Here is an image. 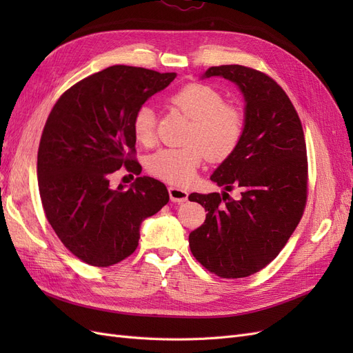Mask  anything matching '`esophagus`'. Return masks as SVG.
Returning <instances> with one entry per match:
<instances>
[{"instance_id":"1","label":"esophagus","mask_w":353,"mask_h":353,"mask_svg":"<svg viewBox=\"0 0 353 353\" xmlns=\"http://www.w3.org/2000/svg\"><path fill=\"white\" fill-rule=\"evenodd\" d=\"M169 197H170V200L175 201V203H183V201H187L188 193L183 188L169 187Z\"/></svg>"}]
</instances>
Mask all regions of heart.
Returning <instances> with one entry per match:
<instances>
[{
  "instance_id": "heart-1",
  "label": "heart",
  "mask_w": 353,
  "mask_h": 353,
  "mask_svg": "<svg viewBox=\"0 0 353 353\" xmlns=\"http://www.w3.org/2000/svg\"><path fill=\"white\" fill-rule=\"evenodd\" d=\"M170 108L191 119L184 147L160 148L147 159V170L156 178L185 185L194 178L203 160L221 162L239 147L244 134V116L236 105L208 83L193 82L169 95ZM156 131V113L150 105L138 108L132 117V134L141 145H152Z\"/></svg>"
}]
</instances>
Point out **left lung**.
<instances>
[{
  "mask_svg": "<svg viewBox=\"0 0 353 353\" xmlns=\"http://www.w3.org/2000/svg\"><path fill=\"white\" fill-rule=\"evenodd\" d=\"M239 85L245 100L244 134L239 147L210 179L222 194H190L208 210L190 232L191 253L221 279L259 272L283 250L307 200V157L303 128L285 91L268 74L241 65L209 68L205 78ZM242 188L234 201L227 193Z\"/></svg>",
  "mask_w": 353,
  "mask_h": 353,
  "instance_id": "left-lung-1",
  "label": "left lung"
}]
</instances>
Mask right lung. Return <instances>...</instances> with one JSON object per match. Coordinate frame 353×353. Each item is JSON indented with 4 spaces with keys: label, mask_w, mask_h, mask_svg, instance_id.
Segmentation results:
<instances>
[{
    "label": "right lung",
    "mask_w": 353,
    "mask_h": 353,
    "mask_svg": "<svg viewBox=\"0 0 353 353\" xmlns=\"http://www.w3.org/2000/svg\"><path fill=\"white\" fill-rule=\"evenodd\" d=\"M175 77L112 66L74 83L48 114L37 166L42 208L60 241L85 263L105 268L131 256L141 222L169 201L154 178L112 190L110 176L121 168L140 175L134 113Z\"/></svg>",
    "instance_id": "right-lung-1"
}]
</instances>
